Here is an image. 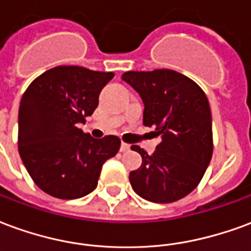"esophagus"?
<instances>
[{
  "instance_id": "esophagus-1",
  "label": "esophagus",
  "mask_w": 251,
  "mask_h": 251,
  "mask_svg": "<svg viewBox=\"0 0 251 251\" xmlns=\"http://www.w3.org/2000/svg\"><path fill=\"white\" fill-rule=\"evenodd\" d=\"M127 151H130V145L122 142V144H121V152H127Z\"/></svg>"
}]
</instances>
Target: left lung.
I'll use <instances>...</instances> for the list:
<instances>
[{
	"mask_svg": "<svg viewBox=\"0 0 251 251\" xmlns=\"http://www.w3.org/2000/svg\"><path fill=\"white\" fill-rule=\"evenodd\" d=\"M122 79L144 102V125L161 142L153 154L133 145L142 164L129 175L137 195L153 203H172L192 192L212 157V120L204 91L172 70L127 71Z\"/></svg>",
	"mask_w": 251,
	"mask_h": 251,
	"instance_id": "obj_1",
	"label": "left lung"
}]
</instances>
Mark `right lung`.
<instances>
[{"mask_svg":"<svg viewBox=\"0 0 251 251\" xmlns=\"http://www.w3.org/2000/svg\"><path fill=\"white\" fill-rule=\"evenodd\" d=\"M113 72L59 66L30 83L19 109V152L36 185L57 199H77L93 192L106 160L121 140L93 138L79 129L99 103Z\"/></svg>","mask_w":251,"mask_h":251,"instance_id":"obj_1","label":"right lung"}]
</instances>
